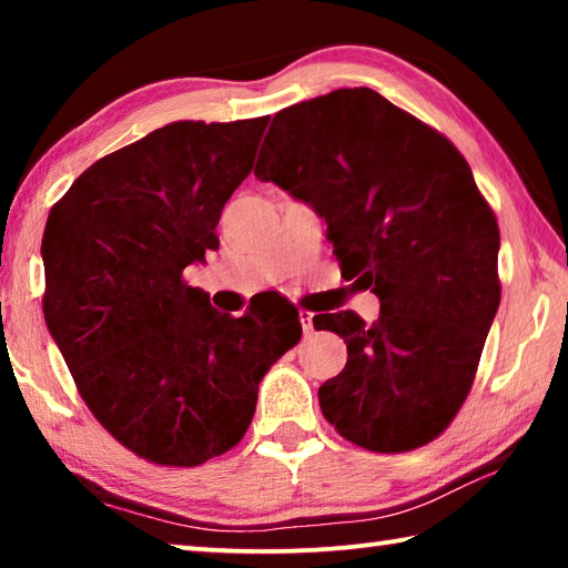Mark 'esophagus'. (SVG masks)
<instances>
[{"label":"esophagus","instance_id":"esophagus-1","mask_svg":"<svg viewBox=\"0 0 568 568\" xmlns=\"http://www.w3.org/2000/svg\"><path fill=\"white\" fill-rule=\"evenodd\" d=\"M301 325H303L305 335L313 333V313L311 311H301Z\"/></svg>","mask_w":568,"mask_h":568}]
</instances>
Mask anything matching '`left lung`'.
Masks as SVG:
<instances>
[{
  "label": "left lung",
  "instance_id": "left-lung-1",
  "mask_svg": "<svg viewBox=\"0 0 568 568\" xmlns=\"http://www.w3.org/2000/svg\"><path fill=\"white\" fill-rule=\"evenodd\" d=\"M255 175L325 217L341 271L381 297L373 325L355 311L313 318L348 348L318 390L323 416L376 454L430 444L464 406L501 303L498 223L466 158L353 88L277 112Z\"/></svg>",
  "mask_w": 568,
  "mask_h": 568
}]
</instances>
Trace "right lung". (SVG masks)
<instances>
[{
    "mask_svg": "<svg viewBox=\"0 0 568 568\" xmlns=\"http://www.w3.org/2000/svg\"><path fill=\"white\" fill-rule=\"evenodd\" d=\"M267 120L165 124L90 165L47 217V328L92 416L150 464L237 446L263 376L301 341L295 305L233 318L182 275L217 250Z\"/></svg>",
    "mask_w": 568,
    "mask_h": 568,
    "instance_id": "1",
    "label": "right lung"
}]
</instances>
